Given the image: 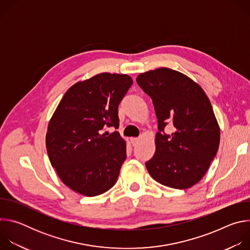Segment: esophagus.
<instances>
[{
	"label": "esophagus",
	"mask_w": 250,
	"mask_h": 250,
	"mask_svg": "<svg viewBox=\"0 0 250 250\" xmlns=\"http://www.w3.org/2000/svg\"><path fill=\"white\" fill-rule=\"evenodd\" d=\"M138 141H139V139L136 138V137H131V138H130V142H131L132 146H135Z\"/></svg>",
	"instance_id": "34e87169"
}]
</instances>
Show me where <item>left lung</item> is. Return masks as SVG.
I'll return each instance as SVG.
<instances>
[{
	"mask_svg": "<svg viewBox=\"0 0 250 250\" xmlns=\"http://www.w3.org/2000/svg\"><path fill=\"white\" fill-rule=\"evenodd\" d=\"M138 86L152 100L158 123L156 150L146 166L158 183L174 189L197 184L220 146V127L204 90L188 76L158 68L137 76ZM174 126L170 135L165 126Z\"/></svg>",
	"mask_w": 250,
	"mask_h": 250,
	"instance_id": "obj_1",
	"label": "left lung"
}]
</instances>
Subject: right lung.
I'll return each instance as SVG.
<instances>
[{"label":"right lung","mask_w":250,"mask_h":250,"mask_svg":"<svg viewBox=\"0 0 250 250\" xmlns=\"http://www.w3.org/2000/svg\"><path fill=\"white\" fill-rule=\"evenodd\" d=\"M132 79L101 73L67 90L47 127L46 149L52 167L71 190L94 197L117 182L126 158L119 131V104Z\"/></svg>","instance_id":"add662e5"}]
</instances>
